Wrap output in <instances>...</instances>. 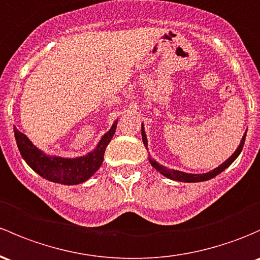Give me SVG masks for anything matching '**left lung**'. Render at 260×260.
<instances>
[{"mask_svg":"<svg viewBox=\"0 0 260 260\" xmlns=\"http://www.w3.org/2000/svg\"><path fill=\"white\" fill-rule=\"evenodd\" d=\"M245 136H247V131H245V133L243 135V138L242 141H240L238 148L236 149V152L233 153V154L231 155V157L228 158V159L225 160V162H223L222 165L218 166L217 168H214L213 171L210 172H207V173H199V174H193V173H185V172H180V171H176V169H168L167 167L159 165V163L157 162V160L153 159L152 157H149V163H151L153 168L157 169L158 172H159L162 176L167 177V178L169 179H173V180H178V182H185V183H196V182H204V180H209L212 178H214L215 176H218L219 173H222L224 169L228 168L229 166L232 165V163L234 162V160L237 159V157L240 154V152H242L243 149V146H244V142H245ZM142 139H143V144L146 146V148L148 149V141H147V136H146V132H144V127H143V123H142Z\"/></svg>","mask_w":260,"mask_h":260,"instance_id":"8db88e82","label":"left lung"}]
</instances>
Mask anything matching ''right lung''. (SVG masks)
<instances>
[{
	"mask_svg": "<svg viewBox=\"0 0 260 260\" xmlns=\"http://www.w3.org/2000/svg\"><path fill=\"white\" fill-rule=\"evenodd\" d=\"M117 122L118 119L112 124L111 129L102 136L93 151L76 158L46 154L17 128L13 127V131L22 158L37 174L50 182L64 185H76L88 180L102 165L106 148L116 132Z\"/></svg>",
	"mask_w": 260,
	"mask_h": 260,
	"instance_id": "right-lung-1",
	"label": "right lung"
}]
</instances>
